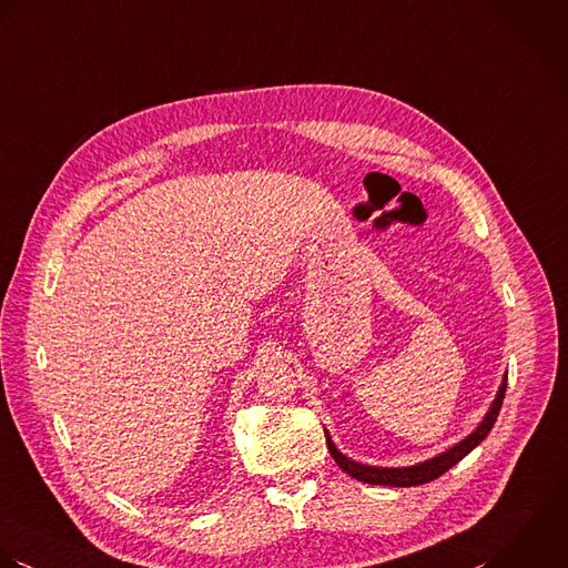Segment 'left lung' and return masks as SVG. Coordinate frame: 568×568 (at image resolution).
<instances>
[{
	"instance_id": "8db88e82",
	"label": "left lung",
	"mask_w": 568,
	"mask_h": 568,
	"mask_svg": "<svg viewBox=\"0 0 568 568\" xmlns=\"http://www.w3.org/2000/svg\"><path fill=\"white\" fill-rule=\"evenodd\" d=\"M505 388H507V375H503V382L498 386V393L489 406V410L485 413L483 422L458 444H454L453 448H448L446 453L435 454L433 458H426L422 463L415 465H404V467H379V465H366V463H357L353 458H348L346 454H342L336 444L332 442L329 430H325L327 435V448L334 456V460L338 463L342 471H346L348 476L368 483V485H388V487H415V485H424L430 483L435 478H439L442 474H446L453 465H456L463 456L471 453L494 428L496 417L500 413L503 399H505Z\"/></svg>"
}]
</instances>
